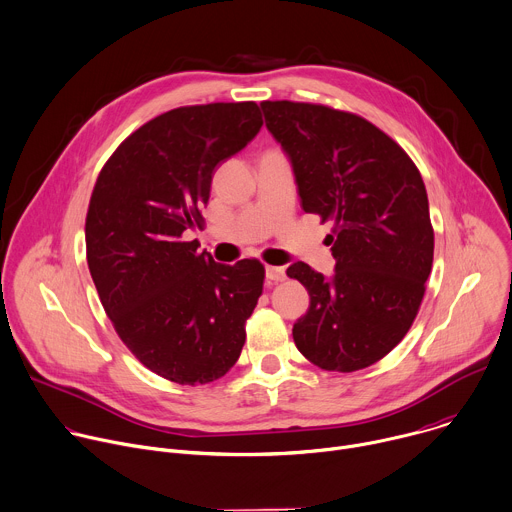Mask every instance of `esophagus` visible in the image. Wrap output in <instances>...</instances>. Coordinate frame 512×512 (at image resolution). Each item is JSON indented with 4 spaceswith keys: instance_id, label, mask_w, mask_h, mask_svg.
Returning a JSON list of instances; mask_svg holds the SVG:
<instances>
[{
    "instance_id": "obj_1",
    "label": "esophagus",
    "mask_w": 512,
    "mask_h": 512,
    "mask_svg": "<svg viewBox=\"0 0 512 512\" xmlns=\"http://www.w3.org/2000/svg\"><path fill=\"white\" fill-rule=\"evenodd\" d=\"M265 275H267L269 281L279 283V281L285 279V269H283V267H275V265H267V267H265Z\"/></svg>"
}]
</instances>
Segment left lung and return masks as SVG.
Masks as SVG:
<instances>
[{"label":"left lung","instance_id":"left-lung-1","mask_svg":"<svg viewBox=\"0 0 512 512\" xmlns=\"http://www.w3.org/2000/svg\"><path fill=\"white\" fill-rule=\"evenodd\" d=\"M261 108L291 160L303 211L333 223V277L303 261L287 269L309 293L293 342L321 370H364L402 342L432 271L434 229L420 170L358 114L291 100Z\"/></svg>","mask_w":512,"mask_h":512}]
</instances>
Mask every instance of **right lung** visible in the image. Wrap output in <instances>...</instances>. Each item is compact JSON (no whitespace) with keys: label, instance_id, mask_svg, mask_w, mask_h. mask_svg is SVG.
Returning a JSON list of instances; mask_svg holds the SVG:
<instances>
[{"label":"right lung","instance_id":"add662e5","mask_svg":"<svg viewBox=\"0 0 512 512\" xmlns=\"http://www.w3.org/2000/svg\"><path fill=\"white\" fill-rule=\"evenodd\" d=\"M255 102L168 110L120 142L102 166L86 215V259L122 344L181 386L223 378L263 293L257 259L215 263L183 233L203 225L219 162L259 132Z\"/></svg>","mask_w":512,"mask_h":512}]
</instances>
